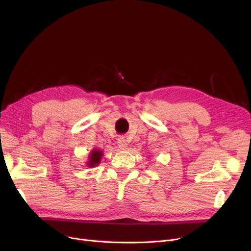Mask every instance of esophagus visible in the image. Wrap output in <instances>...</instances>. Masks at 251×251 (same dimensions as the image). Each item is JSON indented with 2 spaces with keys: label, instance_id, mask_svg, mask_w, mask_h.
I'll use <instances>...</instances> for the list:
<instances>
[{
  "label": "esophagus",
  "instance_id": "1",
  "mask_svg": "<svg viewBox=\"0 0 251 251\" xmlns=\"http://www.w3.org/2000/svg\"><path fill=\"white\" fill-rule=\"evenodd\" d=\"M118 147L122 151H126L128 148V143L126 142V139L124 137H119L118 138Z\"/></svg>",
  "mask_w": 251,
  "mask_h": 251
}]
</instances>
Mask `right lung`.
<instances>
[{
	"mask_svg": "<svg viewBox=\"0 0 251 251\" xmlns=\"http://www.w3.org/2000/svg\"><path fill=\"white\" fill-rule=\"evenodd\" d=\"M102 156V151H100V150H95L92 151L89 154V159H88V162H87V166L89 168H94L96 166H98L100 162V159Z\"/></svg>",
	"mask_w": 251,
	"mask_h": 251,
	"instance_id": "1",
	"label": "right lung"
}]
</instances>
